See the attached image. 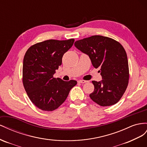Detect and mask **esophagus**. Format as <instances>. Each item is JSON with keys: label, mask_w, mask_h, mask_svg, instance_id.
<instances>
[{"label": "esophagus", "mask_w": 147, "mask_h": 147, "mask_svg": "<svg viewBox=\"0 0 147 147\" xmlns=\"http://www.w3.org/2000/svg\"><path fill=\"white\" fill-rule=\"evenodd\" d=\"M78 82H80V83H82V84H84V83L87 82V81H85V80H79Z\"/></svg>", "instance_id": "obj_1"}]
</instances>
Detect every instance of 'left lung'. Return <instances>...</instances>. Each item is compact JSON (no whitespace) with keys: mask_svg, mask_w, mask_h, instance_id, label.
Masks as SVG:
<instances>
[{"mask_svg":"<svg viewBox=\"0 0 147 147\" xmlns=\"http://www.w3.org/2000/svg\"><path fill=\"white\" fill-rule=\"evenodd\" d=\"M74 45L89 57L95 68H100L102 79L93 81L94 91L90 94L102 107L115 105L122 97L128 85L129 65L126 52L118 42L108 37L92 36L76 41Z\"/></svg>","mask_w":147,"mask_h":147,"instance_id":"1","label":"left lung"}]
</instances>
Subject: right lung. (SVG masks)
Wrapping results in <instances>:
<instances>
[{
	"mask_svg": "<svg viewBox=\"0 0 147 147\" xmlns=\"http://www.w3.org/2000/svg\"><path fill=\"white\" fill-rule=\"evenodd\" d=\"M74 39H50L36 44L25 53L23 65V86L31 101L43 111L56 110L63 103L77 81L53 78L61 65L64 53L72 47Z\"/></svg>",
	"mask_w": 147,
	"mask_h": 147,
	"instance_id": "1",
	"label": "right lung"
}]
</instances>
